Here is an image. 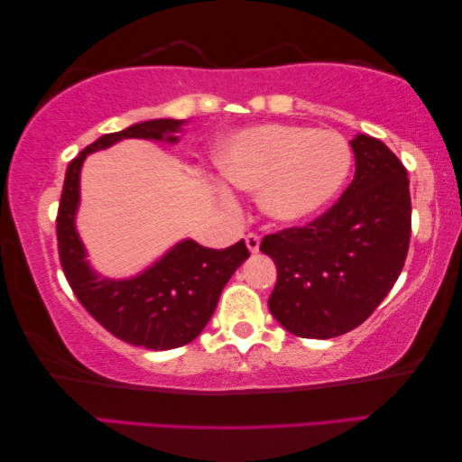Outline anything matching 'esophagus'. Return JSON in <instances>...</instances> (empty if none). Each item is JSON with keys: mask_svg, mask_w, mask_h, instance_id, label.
Returning <instances> with one entry per match:
<instances>
[{"mask_svg": "<svg viewBox=\"0 0 462 462\" xmlns=\"http://www.w3.org/2000/svg\"><path fill=\"white\" fill-rule=\"evenodd\" d=\"M245 244H247V249L252 254L258 252V249H260V236H258V233H247Z\"/></svg>", "mask_w": 462, "mask_h": 462, "instance_id": "obj_1", "label": "esophagus"}]
</instances>
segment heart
<instances>
[{
    "mask_svg": "<svg viewBox=\"0 0 462 462\" xmlns=\"http://www.w3.org/2000/svg\"><path fill=\"white\" fill-rule=\"evenodd\" d=\"M218 168L241 190H262V208L272 218L294 223L317 215L339 194L352 168V149L336 131L268 125L226 141Z\"/></svg>",
    "mask_w": 462,
    "mask_h": 462,
    "instance_id": "1",
    "label": "heart"
}]
</instances>
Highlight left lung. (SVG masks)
<instances>
[{
  "label": "left lung",
  "instance_id": "1",
  "mask_svg": "<svg viewBox=\"0 0 462 462\" xmlns=\"http://www.w3.org/2000/svg\"><path fill=\"white\" fill-rule=\"evenodd\" d=\"M356 173L334 207L262 239L276 263L270 313L299 337L329 339L365 323L405 266L411 239L410 178L383 141H352Z\"/></svg>",
  "mask_w": 462,
  "mask_h": 462
}]
</instances>
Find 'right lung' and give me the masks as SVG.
<instances>
[{"label":"right lung","instance_id":"add662e5","mask_svg":"<svg viewBox=\"0 0 462 462\" xmlns=\"http://www.w3.org/2000/svg\"><path fill=\"white\" fill-rule=\"evenodd\" d=\"M180 120L160 118L110 133L88 145L71 160L65 173L57 210L59 260L67 282L83 309L126 344L147 350H171L190 344L213 317L218 297L249 249L241 239L226 249H210L196 241H181L153 268L131 281L97 278L86 263V252L75 231L79 200V170L88 153L115 145L120 139H168Z\"/></svg>","mask_w":462,"mask_h":462}]
</instances>
